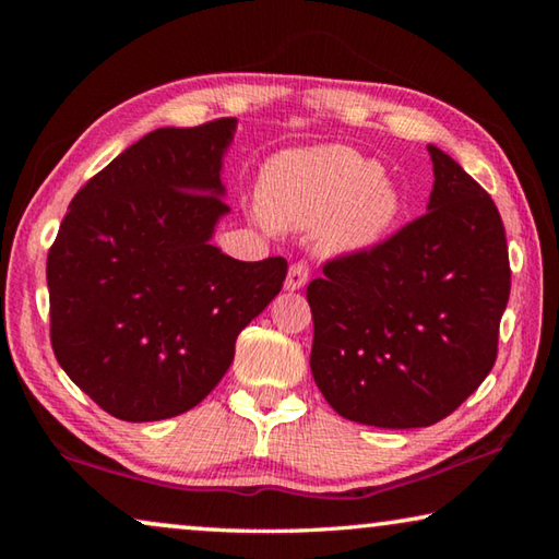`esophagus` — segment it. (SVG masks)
I'll list each match as a JSON object with an SVG mask.
<instances>
[{
  "instance_id": "esophagus-1",
  "label": "esophagus",
  "mask_w": 559,
  "mask_h": 559,
  "mask_svg": "<svg viewBox=\"0 0 559 559\" xmlns=\"http://www.w3.org/2000/svg\"><path fill=\"white\" fill-rule=\"evenodd\" d=\"M308 276H310V269L306 261L290 263L288 276H286V290H300L308 283Z\"/></svg>"
}]
</instances>
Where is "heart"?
<instances>
[{"label": "heart", "instance_id": "b5f03b06", "mask_svg": "<svg viewBox=\"0 0 559 559\" xmlns=\"http://www.w3.org/2000/svg\"><path fill=\"white\" fill-rule=\"evenodd\" d=\"M259 219L318 226L325 251H359L380 241L402 214V197L380 163L347 145L296 150L273 159L261 185Z\"/></svg>", "mask_w": 559, "mask_h": 559}]
</instances>
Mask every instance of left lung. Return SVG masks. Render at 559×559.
Wrapping results in <instances>:
<instances>
[{"label":"left lung","mask_w":559,"mask_h":559,"mask_svg":"<svg viewBox=\"0 0 559 559\" xmlns=\"http://www.w3.org/2000/svg\"><path fill=\"white\" fill-rule=\"evenodd\" d=\"M429 212L308 283L310 370L349 421L431 427L493 370L510 296L506 229L490 194L429 145Z\"/></svg>","instance_id":"obj_1"}]
</instances>
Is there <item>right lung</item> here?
I'll use <instances>...</instances> for the list:
<instances>
[{"mask_svg":"<svg viewBox=\"0 0 559 559\" xmlns=\"http://www.w3.org/2000/svg\"><path fill=\"white\" fill-rule=\"evenodd\" d=\"M234 128L219 118L147 132L75 192L51 243L53 355L116 419L200 404L286 281L283 257L236 261L210 243L229 212L219 169Z\"/></svg>","mask_w":559,"mask_h":559,"instance_id":"1","label":"right lung"}]
</instances>
